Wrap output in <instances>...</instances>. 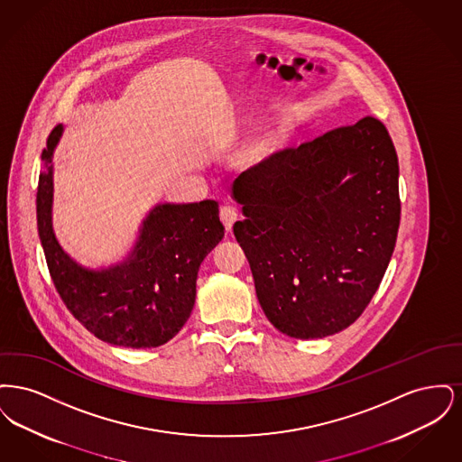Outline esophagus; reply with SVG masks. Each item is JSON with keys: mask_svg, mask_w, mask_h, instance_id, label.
Segmentation results:
<instances>
[{"mask_svg": "<svg viewBox=\"0 0 462 462\" xmlns=\"http://www.w3.org/2000/svg\"><path fill=\"white\" fill-rule=\"evenodd\" d=\"M239 218V215H237V211H236V208H232V206H223L220 209V220L223 223V226H225V230L226 232H232V228H234V223L237 221Z\"/></svg>", "mask_w": 462, "mask_h": 462, "instance_id": "1", "label": "esophagus"}]
</instances>
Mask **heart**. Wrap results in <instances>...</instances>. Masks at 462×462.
I'll return each instance as SVG.
<instances>
[{"label": "heart", "instance_id": "b5f03b06", "mask_svg": "<svg viewBox=\"0 0 462 462\" xmlns=\"http://www.w3.org/2000/svg\"><path fill=\"white\" fill-rule=\"evenodd\" d=\"M292 121L286 116L270 117L256 132L241 138L230 151V164L244 173H258L268 168L289 143Z\"/></svg>", "mask_w": 462, "mask_h": 462}]
</instances>
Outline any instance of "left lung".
Masks as SVG:
<instances>
[{"mask_svg":"<svg viewBox=\"0 0 462 462\" xmlns=\"http://www.w3.org/2000/svg\"><path fill=\"white\" fill-rule=\"evenodd\" d=\"M234 225L256 296L275 329L317 339L371 303L400 225L398 157L384 125L364 117L242 173Z\"/></svg>","mask_w":462,"mask_h":462,"instance_id":"left-lung-1","label":"left lung"}]
</instances>
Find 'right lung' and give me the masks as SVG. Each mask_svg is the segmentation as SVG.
<instances>
[{"label":"right lung","instance_id":"1","mask_svg":"<svg viewBox=\"0 0 462 462\" xmlns=\"http://www.w3.org/2000/svg\"><path fill=\"white\" fill-rule=\"evenodd\" d=\"M64 126L43 149L36 217L44 258L69 311L98 339L125 348H155L173 339L196 303L199 266L220 244L225 228L217 200L157 204L149 211L132 253L117 263H78L53 230V154Z\"/></svg>","mask_w":462,"mask_h":462}]
</instances>
